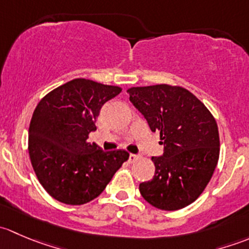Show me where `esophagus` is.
<instances>
[{
  "label": "esophagus",
  "instance_id": "34e87169",
  "mask_svg": "<svg viewBox=\"0 0 249 249\" xmlns=\"http://www.w3.org/2000/svg\"><path fill=\"white\" fill-rule=\"evenodd\" d=\"M139 159H140L139 155H136V154H130V157H129V162H130V164H132V162L137 161V160H139Z\"/></svg>",
  "mask_w": 249,
  "mask_h": 249
}]
</instances>
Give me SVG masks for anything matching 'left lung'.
<instances>
[{
	"mask_svg": "<svg viewBox=\"0 0 249 249\" xmlns=\"http://www.w3.org/2000/svg\"><path fill=\"white\" fill-rule=\"evenodd\" d=\"M127 92L164 144V155L152 158L154 177L141 183V195L159 210L187 207L202 194L218 164L220 143L214 117L178 85L132 87Z\"/></svg>",
	"mask_w": 249,
	"mask_h": 249,
	"instance_id": "1",
	"label": "left lung"
}]
</instances>
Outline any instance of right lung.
<instances>
[{
	"mask_svg": "<svg viewBox=\"0 0 249 249\" xmlns=\"http://www.w3.org/2000/svg\"><path fill=\"white\" fill-rule=\"evenodd\" d=\"M120 91V87L77 78L37 105L29 129L30 160L42 187L57 201L90 202L129 159L125 150L104 152L88 142L101 107Z\"/></svg>",
	"mask_w": 249,
	"mask_h": 249,
	"instance_id": "obj_1",
	"label": "right lung"
}]
</instances>
